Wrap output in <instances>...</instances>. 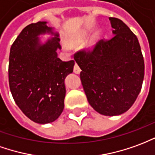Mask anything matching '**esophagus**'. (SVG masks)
<instances>
[{
	"label": "esophagus",
	"mask_w": 155,
	"mask_h": 155,
	"mask_svg": "<svg viewBox=\"0 0 155 155\" xmlns=\"http://www.w3.org/2000/svg\"><path fill=\"white\" fill-rule=\"evenodd\" d=\"M73 72H75L76 74H79L80 72H81V69H80L79 66L78 65L77 63H76L75 66H74V68H73Z\"/></svg>",
	"instance_id": "34e87169"
}]
</instances>
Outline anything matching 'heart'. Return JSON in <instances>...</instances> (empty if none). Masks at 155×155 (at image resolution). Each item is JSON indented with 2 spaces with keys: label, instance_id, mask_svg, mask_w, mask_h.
Wrapping results in <instances>:
<instances>
[{
  "label": "heart",
  "instance_id": "b5f03b06",
  "mask_svg": "<svg viewBox=\"0 0 155 155\" xmlns=\"http://www.w3.org/2000/svg\"><path fill=\"white\" fill-rule=\"evenodd\" d=\"M88 36V34H87V31L85 30H82L79 31H78V32H76V33L72 34L71 36H69L68 38H67V43L69 46H76V45H80V44H83V42L86 41L87 37ZM97 38H98V35H96V36H94L93 38V40L91 41V44H90V47H93L94 43H95V41L97 40ZM67 44H63V48H65V49H68V46Z\"/></svg>",
  "mask_w": 155,
  "mask_h": 155
}]
</instances>
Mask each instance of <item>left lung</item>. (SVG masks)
I'll return each mask as SVG.
<instances>
[{"instance_id":"obj_1","label":"left lung","mask_w":155,"mask_h":155,"mask_svg":"<svg viewBox=\"0 0 155 155\" xmlns=\"http://www.w3.org/2000/svg\"><path fill=\"white\" fill-rule=\"evenodd\" d=\"M113 37L100 40L91 51H79L74 60L93 108L105 116H117L132 107L140 93L144 62L139 40L121 20L109 17Z\"/></svg>"}]
</instances>
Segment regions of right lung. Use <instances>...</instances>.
Here are the masks:
<instances>
[{
    "instance_id": "right-lung-1",
    "label": "right lung",
    "mask_w": 155,
    "mask_h": 155,
    "mask_svg": "<svg viewBox=\"0 0 155 155\" xmlns=\"http://www.w3.org/2000/svg\"><path fill=\"white\" fill-rule=\"evenodd\" d=\"M47 21L25 27L12 45L9 57V85L16 105L35 123L54 122L64 108L65 78L73 72L74 61L63 62L59 33ZM53 37L44 42L40 36Z\"/></svg>"
}]
</instances>
